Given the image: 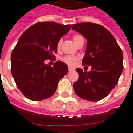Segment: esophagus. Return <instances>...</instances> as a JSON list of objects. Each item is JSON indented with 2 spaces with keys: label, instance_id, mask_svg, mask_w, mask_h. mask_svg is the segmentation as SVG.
I'll return each mask as SVG.
<instances>
[{
  "label": "esophagus",
  "instance_id": "esophagus-1",
  "mask_svg": "<svg viewBox=\"0 0 133 133\" xmlns=\"http://www.w3.org/2000/svg\"><path fill=\"white\" fill-rule=\"evenodd\" d=\"M68 72H72L74 71L75 69H73V68H68Z\"/></svg>",
  "mask_w": 133,
  "mask_h": 133
}]
</instances>
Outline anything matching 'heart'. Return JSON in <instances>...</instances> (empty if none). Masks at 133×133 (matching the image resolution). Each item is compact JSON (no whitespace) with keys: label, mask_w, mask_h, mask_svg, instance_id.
<instances>
[{"label":"heart","mask_w":133,"mask_h":133,"mask_svg":"<svg viewBox=\"0 0 133 133\" xmlns=\"http://www.w3.org/2000/svg\"><path fill=\"white\" fill-rule=\"evenodd\" d=\"M72 39H73V41H74L75 43L77 45L79 44V42L81 41L82 39H84L83 37L81 35H79V34H75V35H73ZM62 43H63V39H59L58 42H57L56 47L58 50H60L61 48ZM78 60H79L78 57L73 56H63L61 58L62 62H63L64 63H65L71 67L75 66L77 64V61H78Z\"/></svg>","instance_id":"obj_1"}]
</instances>
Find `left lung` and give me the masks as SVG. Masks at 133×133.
I'll use <instances>...</instances> for the list:
<instances>
[{
	"instance_id": "8db88e82",
	"label": "left lung",
	"mask_w": 133,
	"mask_h": 133,
	"mask_svg": "<svg viewBox=\"0 0 133 133\" xmlns=\"http://www.w3.org/2000/svg\"><path fill=\"white\" fill-rule=\"evenodd\" d=\"M72 29L87 40L82 65L91 66L90 72L77 68L79 79L73 89L82 99L97 102L107 97L118 83L123 70V52L111 32L100 24L82 22L72 24Z\"/></svg>"
}]
</instances>
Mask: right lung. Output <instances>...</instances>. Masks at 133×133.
Segmentation results:
<instances>
[{"instance_id": "add662e5", "label": "right lung", "mask_w": 133, "mask_h": 133, "mask_svg": "<svg viewBox=\"0 0 133 133\" xmlns=\"http://www.w3.org/2000/svg\"><path fill=\"white\" fill-rule=\"evenodd\" d=\"M70 27L55 22H39L19 37L11 54V72L27 99L40 101L51 97L59 80L68 73V66L62 61H56L54 67L44 61L55 58L57 42Z\"/></svg>"}]
</instances>
